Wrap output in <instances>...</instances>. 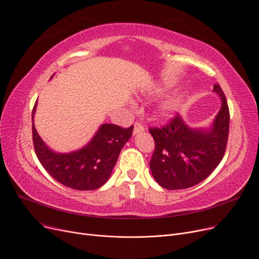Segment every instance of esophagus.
<instances>
[{
	"label": "esophagus",
	"mask_w": 259,
	"mask_h": 259,
	"mask_svg": "<svg viewBox=\"0 0 259 259\" xmlns=\"http://www.w3.org/2000/svg\"><path fill=\"white\" fill-rule=\"evenodd\" d=\"M144 130H145V127L141 124L140 121L135 122V124H134V129H133V134H134V135H137V134H139V133L144 132Z\"/></svg>",
	"instance_id": "obj_1"
}]
</instances>
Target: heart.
<instances>
[{"instance_id": "obj_1", "label": "heart", "mask_w": 259, "mask_h": 259, "mask_svg": "<svg viewBox=\"0 0 259 259\" xmlns=\"http://www.w3.org/2000/svg\"><path fill=\"white\" fill-rule=\"evenodd\" d=\"M175 108V105L172 102H167L162 104L159 109H158V113L160 116L162 117H166L168 115H170Z\"/></svg>"}]
</instances>
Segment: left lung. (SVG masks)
Segmentation results:
<instances>
[{
  "label": "left lung",
  "mask_w": 259,
  "mask_h": 259,
  "mask_svg": "<svg viewBox=\"0 0 259 259\" xmlns=\"http://www.w3.org/2000/svg\"><path fill=\"white\" fill-rule=\"evenodd\" d=\"M213 91L222 100L221 110L210 128H191L180 116L161 128H150L155 149L150 169L156 183L167 190L193 187L214 171L224 157L230 113L225 93L215 84Z\"/></svg>",
  "instance_id": "1"
}]
</instances>
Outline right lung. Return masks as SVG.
I'll return each instance as SVG.
<instances>
[{"instance_id": "add662e5", "label": "right lung", "mask_w": 259, "mask_h": 259, "mask_svg": "<svg viewBox=\"0 0 259 259\" xmlns=\"http://www.w3.org/2000/svg\"><path fill=\"white\" fill-rule=\"evenodd\" d=\"M36 103L32 110V139L35 154L45 170L54 180L74 190L87 191L102 187L110 178L120 150L131 138L133 126L124 129L103 124L83 148L69 153H58L51 150L36 132L33 124Z\"/></svg>"}]
</instances>
